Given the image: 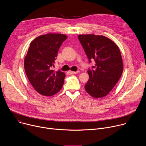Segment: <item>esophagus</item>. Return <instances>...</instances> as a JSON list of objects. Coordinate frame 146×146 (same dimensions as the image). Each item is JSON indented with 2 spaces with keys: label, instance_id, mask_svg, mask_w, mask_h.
Masks as SVG:
<instances>
[{
  "label": "esophagus",
  "instance_id": "obj_1",
  "mask_svg": "<svg viewBox=\"0 0 146 146\" xmlns=\"http://www.w3.org/2000/svg\"><path fill=\"white\" fill-rule=\"evenodd\" d=\"M69 73L70 74H76V73H78V72H74V71H71V70H70V71H69Z\"/></svg>",
  "mask_w": 146,
  "mask_h": 146
}]
</instances>
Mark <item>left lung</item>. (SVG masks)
<instances>
[{"label":"left lung","instance_id":"obj_1","mask_svg":"<svg viewBox=\"0 0 146 146\" xmlns=\"http://www.w3.org/2000/svg\"><path fill=\"white\" fill-rule=\"evenodd\" d=\"M78 38L89 62H95L92 69L88 70L90 78L85 90L94 98L105 96L117 84L123 72L120 50L114 41L104 36L80 35Z\"/></svg>","mask_w":146,"mask_h":146}]
</instances>
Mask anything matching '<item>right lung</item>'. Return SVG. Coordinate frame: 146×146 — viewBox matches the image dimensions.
Returning <instances> with one entry per match:
<instances>
[{
    "mask_svg": "<svg viewBox=\"0 0 146 146\" xmlns=\"http://www.w3.org/2000/svg\"><path fill=\"white\" fill-rule=\"evenodd\" d=\"M67 38L64 34L47 33L37 37L30 43L24 68L31 84L41 95H54L64 85L65 74L52 68L61 44Z\"/></svg>",
    "mask_w": 146,
    "mask_h": 146,
    "instance_id": "obj_1",
    "label": "right lung"
}]
</instances>
